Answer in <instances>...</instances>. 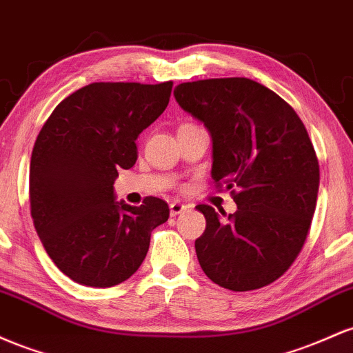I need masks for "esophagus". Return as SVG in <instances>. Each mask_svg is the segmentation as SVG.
Here are the masks:
<instances>
[{
    "label": "esophagus",
    "instance_id": "34e87169",
    "mask_svg": "<svg viewBox=\"0 0 353 353\" xmlns=\"http://www.w3.org/2000/svg\"><path fill=\"white\" fill-rule=\"evenodd\" d=\"M187 208H188L187 205L180 203V201H172V203H170V215H172V216L180 215V213L185 212Z\"/></svg>",
    "mask_w": 353,
    "mask_h": 353
}]
</instances>
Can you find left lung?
Returning <instances> with one entry per match:
<instances>
[{"instance_id": "obj_1", "label": "left lung", "mask_w": 353, "mask_h": 353, "mask_svg": "<svg viewBox=\"0 0 353 353\" xmlns=\"http://www.w3.org/2000/svg\"><path fill=\"white\" fill-rule=\"evenodd\" d=\"M175 98L213 140L212 176L232 190L235 213L198 205L201 270L233 292L270 285L302 252L316 207L320 168L307 128L276 93L248 78L181 83Z\"/></svg>"}]
</instances>
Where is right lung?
I'll list each match as a JSON object with an SVG mask.
<instances>
[{
	"mask_svg": "<svg viewBox=\"0 0 353 353\" xmlns=\"http://www.w3.org/2000/svg\"><path fill=\"white\" fill-rule=\"evenodd\" d=\"M173 81L90 83L43 125L30 163L31 219L54 265L73 282L106 288L140 268L166 201H114L120 168L137 163L134 140L165 112Z\"/></svg>",
	"mask_w": 353,
	"mask_h": 353,
	"instance_id": "obj_1",
	"label": "right lung"
}]
</instances>
